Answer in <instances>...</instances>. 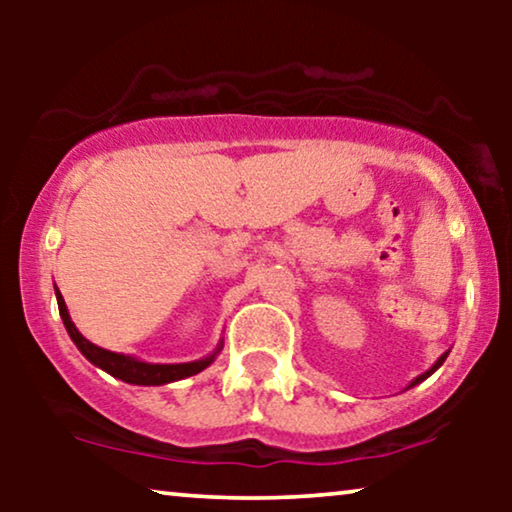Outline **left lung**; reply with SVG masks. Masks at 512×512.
I'll return each mask as SVG.
<instances>
[{"instance_id":"1","label":"left lung","mask_w":512,"mask_h":512,"mask_svg":"<svg viewBox=\"0 0 512 512\" xmlns=\"http://www.w3.org/2000/svg\"><path fill=\"white\" fill-rule=\"evenodd\" d=\"M447 354H450V349H447V352H445L443 356H440V359H438L436 363H433V366H431L429 370H426V373H422V375H417V377H415V380H412V382L408 384V389H412V387H415V384H419V382H424V380H426V377H429V375H433V373H436V370H438L440 366H443V361L447 359Z\"/></svg>"}]
</instances>
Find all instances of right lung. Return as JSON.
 Here are the masks:
<instances>
[{
  "label": "right lung",
  "mask_w": 512,
  "mask_h": 512,
  "mask_svg": "<svg viewBox=\"0 0 512 512\" xmlns=\"http://www.w3.org/2000/svg\"><path fill=\"white\" fill-rule=\"evenodd\" d=\"M55 298H58V310H60L62 324H65L69 338H72L74 345L79 347V352L86 356L93 366L102 368L104 373H109L111 377H118V380H123L128 384H139V387H160V384H170V382L184 380V377L198 375L200 370L212 366V361L219 356V352L223 349V340H221L219 345H216L214 352L205 356V359L188 361V363H146V361L135 359V356L109 352V349L97 347L90 340L83 338V335L79 333V328L74 326L72 317H69L65 298H62V293L58 289H55Z\"/></svg>",
  "instance_id": "right-lung-1"
}]
</instances>
